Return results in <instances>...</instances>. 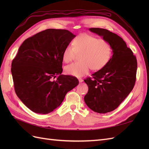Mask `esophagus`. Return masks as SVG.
<instances>
[{"label": "esophagus", "mask_w": 149, "mask_h": 149, "mask_svg": "<svg viewBox=\"0 0 149 149\" xmlns=\"http://www.w3.org/2000/svg\"><path fill=\"white\" fill-rule=\"evenodd\" d=\"M78 80H79V83H82V82L83 81V79H81V78H79Z\"/></svg>", "instance_id": "esophagus-1"}]
</instances>
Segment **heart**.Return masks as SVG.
I'll return each mask as SVG.
<instances>
[{
	"instance_id": "b5f03b06",
	"label": "heart",
	"mask_w": 149,
	"mask_h": 149,
	"mask_svg": "<svg viewBox=\"0 0 149 149\" xmlns=\"http://www.w3.org/2000/svg\"><path fill=\"white\" fill-rule=\"evenodd\" d=\"M76 53H79L80 61L66 66L65 71L67 74L81 77L88 73L90 68L98 71L104 68L111 59L112 47L106 40L82 33L73 40L72 46L65 48L62 59L68 63L73 59Z\"/></svg>"
}]
</instances>
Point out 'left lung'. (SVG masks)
<instances>
[{"mask_svg": "<svg viewBox=\"0 0 149 149\" xmlns=\"http://www.w3.org/2000/svg\"><path fill=\"white\" fill-rule=\"evenodd\" d=\"M92 32L102 37L112 47L110 61L84 82L88 92L84 100L97 113H107L118 107L132 90L136 79L137 62L131 49L118 35L104 29L91 28Z\"/></svg>", "mask_w": 149, "mask_h": 149, "instance_id": "1", "label": "left lung"}]
</instances>
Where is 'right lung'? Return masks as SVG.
Instances as JSON below:
<instances>
[{"label":"right lung","mask_w":149,"mask_h":149,"mask_svg":"<svg viewBox=\"0 0 149 149\" xmlns=\"http://www.w3.org/2000/svg\"><path fill=\"white\" fill-rule=\"evenodd\" d=\"M74 37L67 30L49 29L21 45L11 72L17 96L31 111L43 114L52 112L79 84L76 78L61 74L62 53Z\"/></svg>","instance_id":"right-lung-1"}]
</instances>
